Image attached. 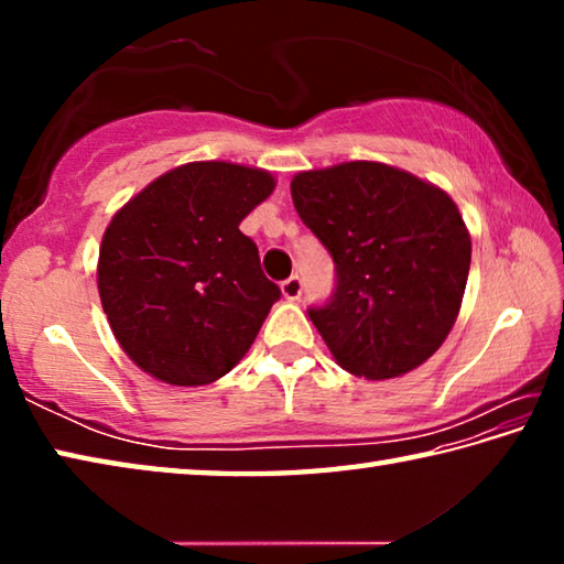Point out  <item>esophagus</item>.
Returning a JSON list of instances; mask_svg holds the SVG:
<instances>
[{"mask_svg": "<svg viewBox=\"0 0 564 564\" xmlns=\"http://www.w3.org/2000/svg\"><path fill=\"white\" fill-rule=\"evenodd\" d=\"M281 291L289 301H299L301 293H303V281L299 279V275H291V279H285L281 283Z\"/></svg>", "mask_w": 564, "mask_h": 564, "instance_id": "1", "label": "esophagus"}]
</instances>
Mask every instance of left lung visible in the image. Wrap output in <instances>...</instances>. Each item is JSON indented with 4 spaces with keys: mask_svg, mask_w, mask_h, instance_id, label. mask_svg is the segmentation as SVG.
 I'll return each mask as SVG.
<instances>
[{
    "mask_svg": "<svg viewBox=\"0 0 564 564\" xmlns=\"http://www.w3.org/2000/svg\"><path fill=\"white\" fill-rule=\"evenodd\" d=\"M291 196L336 263V289L308 316L338 366L386 380L431 358L470 271V234L453 198L378 161L303 171Z\"/></svg>",
    "mask_w": 564,
    "mask_h": 564,
    "instance_id": "obj_1",
    "label": "left lung"
}]
</instances>
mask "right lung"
<instances>
[{"label":"right lung","instance_id":"obj_1","mask_svg":"<svg viewBox=\"0 0 564 564\" xmlns=\"http://www.w3.org/2000/svg\"><path fill=\"white\" fill-rule=\"evenodd\" d=\"M269 171L178 166L117 212L99 251V295L123 352L169 386L226 376L281 289L238 224L271 196Z\"/></svg>","mask_w":564,"mask_h":564}]
</instances>
